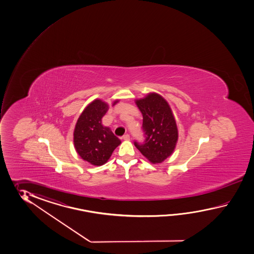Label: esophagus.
Instances as JSON below:
<instances>
[{"label":"esophagus","instance_id":"obj_1","mask_svg":"<svg viewBox=\"0 0 254 254\" xmlns=\"http://www.w3.org/2000/svg\"><path fill=\"white\" fill-rule=\"evenodd\" d=\"M123 139L125 140H129V134H125L123 136Z\"/></svg>","mask_w":254,"mask_h":254}]
</instances>
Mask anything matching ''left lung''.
Wrapping results in <instances>:
<instances>
[{
  "mask_svg": "<svg viewBox=\"0 0 254 254\" xmlns=\"http://www.w3.org/2000/svg\"><path fill=\"white\" fill-rule=\"evenodd\" d=\"M142 114L143 143L134 141L136 148L152 163H161L173 153L178 140V129L172 109L157 93L136 100Z\"/></svg>",
  "mask_w": 254,
  "mask_h": 254,
  "instance_id": "left-lung-1",
  "label": "left lung"
}]
</instances>
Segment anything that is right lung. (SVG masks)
Wrapping results in <instances>:
<instances>
[{
    "instance_id": "add662e5",
    "label": "right lung",
    "mask_w": 254,
    "mask_h": 254,
    "mask_svg": "<svg viewBox=\"0 0 254 254\" xmlns=\"http://www.w3.org/2000/svg\"><path fill=\"white\" fill-rule=\"evenodd\" d=\"M118 103V100L113 103ZM109 105L101 100L90 103L77 121L73 132V142L77 153L84 161L100 166L107 162L121 140L109 127L102 125V118Z\"/></svg>"
}]
</instances>
